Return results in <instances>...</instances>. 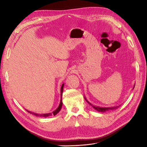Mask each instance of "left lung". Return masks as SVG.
I'll list each match as a JSON object with an SVG mask.
<instances>
[{"label":"left lung","mask_w":147,"mask_h":147,"mask_svg":"<svg viewBox=\"0 0 147 147\" xmlns=\"http://www.w3.org/2000/svg\"><path fill=\"white\" fill-rule=\"evenodd\" d=\"M134 88H135V86L134 87ZM84 99L86 100V101L88 102V103L92 106V107L94 108L95 110H97L99 112H105V111H110V110H116V109H117L119 107V106H117V107H97V106H94V105H92L91 103H90V102L86 100V98H85V97H84Z\"/></svg>","instance_id":"1"}]
</instances>
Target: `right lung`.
<instances>
[{"label":"right lung","instance_id":"1","mask_svg":"<svg viewBox=\"0 0 147 147\" xmlns=\"http://www.w3.org/2000/svg\"><path fill=\"white\" fill-rule=\"evenodd\" d=\"M63 88H64V84H62V86H61V100H60V103L59 107H57V108L56 109V110H54L53 113H45V114H37V113H32L31 111H27L29 113L31 114H33L34 115L37 116V117H48L49 116L51 115H57L58 113L59 112V111L61 110V108H62V105H63V101H62V95H63Z\"/></svg>","mask_w":147,"mask_h":147}]
</instances>
